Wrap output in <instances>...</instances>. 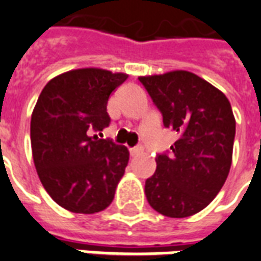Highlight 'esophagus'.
Returning a JSON list of instances; mask_svg holds the SVG:
<instances>
[{"mask_svg": "<svg viewBox=\"0 0 261 261\" xmlns=\"http://www.w3.org/2000/svg\"><path fill=\"white\" fill-rule=\"evenodd\" d=\"M141 150H142V149L139 148V146H135V148H131V149H130V154H131V156H137V154H138V153L141 152Z\"/></svg>", "mask_w": 261, "mask_h": 261, "instance_id": "obj_1", "label": "esophagus"}]
</instances>
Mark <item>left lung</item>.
<instances>
[{
    "label": "left lung",
    "mask_w": 261,
    "mask_h": 261,
    "mask_svg": "<svg viewBox=\"0 0 261 261\" xmlns=\"http://www.w3.org/2000/svg\"><path fill=\"white\" fill-rule=\"evenodd\" d=\"M162 112L163 124L176 131L172 152L157 154V168L145 182L153 210L186 218L204 210L227 179L236 119L227 97L188 71L139 76Z\"/></svg>",
    "instance_id": "left-lung-1"
}]
</instances>
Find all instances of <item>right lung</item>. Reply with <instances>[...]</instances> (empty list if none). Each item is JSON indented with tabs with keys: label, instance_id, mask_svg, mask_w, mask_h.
Wrapping results in <instances>:
<instances>
[{
	"label": "right lung",
	"instance_id": "right-lung-1",
	"mask_svg": "<svg viewBox=\"0 0 261 261\" xmlns=\"http://www.w3.org/2000/svg\"><path fill=\"white\" fill-rule=\"evenodd\" d=\"M126 73L73 69L43 87L31 115V149L38 176L60 206L95 214L112 202L128 163L126 146L94 133L109 126L107 104Z\"/></svg>",
	"mask_w": 261,
	"mask_h": 261
}]
</instances>
